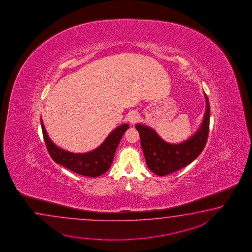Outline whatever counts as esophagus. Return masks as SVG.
<instances>
[{
  "label": "esophagus",
  "mask_w": 252,
  "mask_h": 252,
  "mask_svg": "<svg viewBox=\"0 0 252 252\" xmlns=\"http://www.w3.org/2000/svg\"><path fill=\"white\" fill-rule=\"evenodd\" d=\"M139 114L138 113H131L128 115V122L131 124H135L139 121Z\"/></svg>",
  "instance_id": "esophagus-1"
}]
</instances>
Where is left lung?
I'll use <instances>...</instances> for the list:
<instances>
[{
  "label": "left lung",
  "mask_w": 252,
  "mask_h": 252,
  "mask_svg": "<svg viewBox=\"0 0 252 252\" xmlns=\"http://www.w3.org/2000/svg\"><path fill=\"white\" fill-rule=\"evenodd\" d=\"M206 100L204 120L196 132L178 144H171L161 139L155 129L143 124H136L139 131L141 149L147 166L158 176H166L193 162L204 150L209 133L210 104Z\"/></svg>",
  "instance_id": "1"
}]
</instances>
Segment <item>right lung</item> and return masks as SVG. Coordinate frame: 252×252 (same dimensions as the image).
<instances>
[{
	"label": "right lung",
	"mask_w": 252,
	"mask_h": 252,
	"mask_svg": "<svg viewBox=\"0 0 252 252\" xmlns=\"http://www.w3.org/2000/svg\"><path fill=\"white\" fill-rule=\"evenodd\" d=\"M41 128L48 153L56 163L71 171L85 177H96L107 171L113 163V157L128 124H122L109 134L107 138L95 150L87 153H73L62 150L49 139L43 124Z\"/></svg>",
	"instance_id": "obj_1"
}]
</instances>
